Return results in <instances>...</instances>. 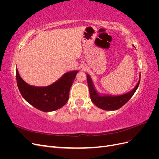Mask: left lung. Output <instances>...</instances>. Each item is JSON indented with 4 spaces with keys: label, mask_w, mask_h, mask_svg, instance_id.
Returning a JSON list of instances; mask_svg holds the SVG:
<instances>
[{
    "label": "left lung",
    "mask_w": 159,
    "mask_h": 159,
    "mask_svg": "<svg viewBox=\"0 0 159 159\" xmlns=\"http://www.w3.org/2000/svg\"><path fill=\"white\" fill-rule=\"evenodd\" d=\"M87 80L91 102L99 108L107 111L117 110L123 106L132 98L140 84V79H139L135 88L131 91L125 94L119 96H101L95 89L92 81L88 74L87 75Z\"/></svg>",
    "instance_id": "left-lung-1"
}]
</instances>
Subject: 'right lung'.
Wrapping results in <instances>:
<instances>
[{
  "label": "right lung",
  "mask_w": 159,
  "mask_h": 159,
  "mask_svg": "<svg viewBox=\"0 0 159 159\" xmlns=\"http://www.w3.org/2000/svg\"><path fill=\"white\" fill-rule=\"evenodd\" d=\"M78 72L66 73L58 81L47 87H35L27 84L16 70V83L27 102L42 111H53L63 107L68 101L70 90Z\"/></svg>",
  "instance_id": "1"
}]
</instances>
